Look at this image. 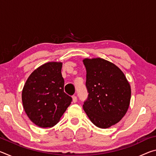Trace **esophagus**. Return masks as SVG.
<instances>
[{"label":"esophagus","instance_id":"esophagus-1","mask_svg":"<svg viewBox=\"0 0 156 156\" xmlns=\"http://www.w3.org/2000/svg\"><path fill=\"white\" fill-rule=\"evenodd\" d=\"M72 99H73V102H77V100H78L77 96H72Z\"/></svg>","mask_w":156,"mask_h":156}]
</instances>
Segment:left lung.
I'll list each match as a JSON object with an SVG mask.
<instances>
[{
  "label": "left lung",
  "instance_id": "8db88e82",
  "mask_svg": "<svg viewBox=\"0 0 156 156\" xmlns=\"http://www.w3.org/2000/svg\"><path fill=\"white\" fill-rule=\"evenodd\" d=\"M86 87L88 97L83 109L99 128H109L118 123L127 112L131 87L117 66L102 58H86Z\"/></svg>",
  "mask_w": 156,
  "mask_h": 156
}]
</instances>
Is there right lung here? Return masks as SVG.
Returning a JSON list of instances; mask_svg holds the SVG:
<instances>
[{
	"label": "right lung",
	"instance_id": "right-lung-1",
	"mask_svg": "<svg viewBox=\"0 0 156 156\" xmlns=\"http://www.w3.org/2000/svg\"><path fill=\"white\" fill-rule=\"evenodd\" d=\"M62 62H50L31 73L22 92L23 108L29 118L42 128L59 122L72 101L64 92Z\"/></svg>",
	"mask_w": 156,
	"mask_h": 156
}]
</instances>
